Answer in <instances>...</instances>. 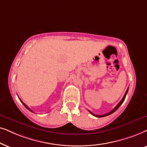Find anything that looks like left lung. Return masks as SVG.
<instances>
[{
    "label": "left lung",
    "instance_id": "1",
    "mask_svg": "<svg viewBox=\"0 0 147 147\" xmlns=\"http://www.w3.org/2000/svg\"><path fill=\"white\" fill-rule=\"evenodd\" d=\"M128 89H127V90H126V93H125V94H124V97H123V98L122 99V100L120 101V102L118 103V105H116V107H114V108H113L112 110H111V111H109V113H106V114H103V115H95V114H94L93 113H92L91 111H89H89L90 113H91L92 115H93V116H95V117H97V118H102V117H105V116H109V115H110V114H111V113H113V112H114V111H116L117 109H118V108H119V107L122 104V103L124 102V99H125V98H126V94H127V93H128Z\"/></svg>",
    "mask_w": 147,
    "mask_h": 147
}]
</instances>
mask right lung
<instances>
[{"label":"right lung","instance_id":"add662e5","mask_svg":"<svg viewBox=\"0 0 147 147\" xmlns=\"http://www.w3.org/2000/svg\"><path fill=\"white\" fill-rule=\"evenodd\" d=\"M20 101H21V103H23V105H24V106H25V107H26V108H27V109H29V111H31V112H33V111H32V110H31V109H30V108H29V107L28 106H27V105H25V103H23V101L21 100V99H20Z\"/></svg>","mask_w":147,"mask_h":147}]
</instances>
